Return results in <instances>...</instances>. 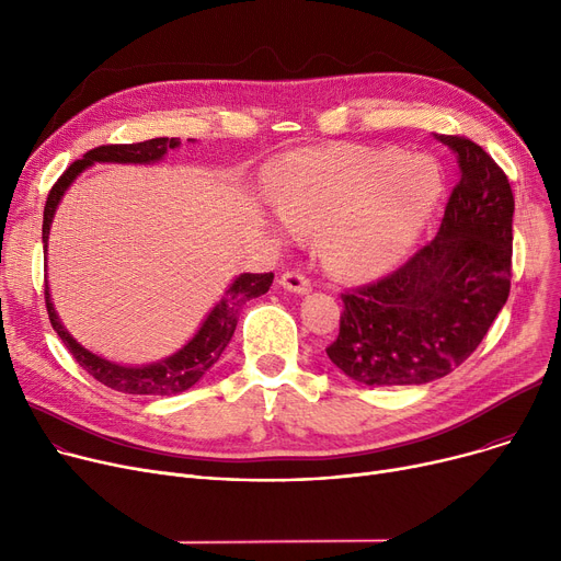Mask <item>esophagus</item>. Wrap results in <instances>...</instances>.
I'll use <instances>...</instances> for the list:
<instances>
[{"label": "esophagus", "instance_id": "34e87169", "mask_svg": "<svg viewBox=\"0 0 561 561\" xmlns=\"http://www.w3.org/2000/svg\"><path fill=\"white\" fill-rule=\"evenodd\" d=\"M279 284H282L286 290H290V293H298V296H307V293L311 290V282H309L302 273H296V271L284 273V275L279 277Z\"/></svg>", "mask_w": 561, "mask_h": 561}]
</instances>
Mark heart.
<instances>
[{"mask_svg": "<svg viewBox=\"0 0 561 561\" xmlns=\"http://www.w3.org/2000/svg\"><path fill=\"white\" fill-rule=\"evenodd\" d=\"M440 188V170L427 157L332 145L277 161L268 199L288 227L320 231V254L330 268L362 277L391 268L409 252Z\"/></svg>", "mask_w": 561, "mask_h": 561, "instance_id": "b5f03b06", "label": "heart"}]
</instances>
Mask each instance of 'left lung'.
Returning <instances> with one entry per match:
<instances>
[{"mask_svg": "<svg viewBox=\"0 0 561 561\" xmlns=\"http://www.w3.org/2000/svg\"><path fill=\"white\" fill-rule=\"evenodd\" d=\"M459 182L425 248L375 284L345 290L328 357L368 387L427 385L461 366L510 298L514 193L507 174L463 136H436Z\"/></svg>", "mask_w": 561, "mask_h": 561, "instance_id": "obj_1", "label": "left lung"}]
</instances>
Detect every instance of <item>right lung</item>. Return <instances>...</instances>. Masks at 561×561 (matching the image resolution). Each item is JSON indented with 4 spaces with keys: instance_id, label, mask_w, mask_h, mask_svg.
I'll list each match as a JSON object with an SVG mask.
<instances>
[{
    "instance_id": "obj_1",
    "label": "right lung",
    "mask_w": 561,
    "mask_h": 561,
    "mask_svg": "<svg viewBox=\"0 0 561 561\" xmlns=\"http://www.w3.org/2000/svg\"><path fill=\"white\" fill-rule=\"evenodd\" d=\"M193 140V138H188ZM182 145L180 138H150L142 142H131V145H102L95 147V150L85 152L83 159L75 161L58 180L45 202V214H43V243L47 252V239H49V227L54 220V214L58 209V202L64 199L66 191L72 186L77 176L95 163H140V165H150L159 163L170 150H176ZM273 273H243L236 277L229 288L225 290V296L216 302V307L206 313L202 320L199 330L193 334V339L172 352L170 357L145 364V366H123L108 362L95 352L85 350L72 334L64 328L61 318H58L51 296H49V286L45 282V305L49 313V322L54 332L61 336L66 347L72 352V357L77 364L88 373L93 375L98 381H102L104 387L113 391H123V393H134V396H174L188 391L195 387L197 381L204 377V373L209 370L229 345L236 322H239V311L241 307L252 300L268 293L273 284Z\"/></svg>"
}]
</instances>
